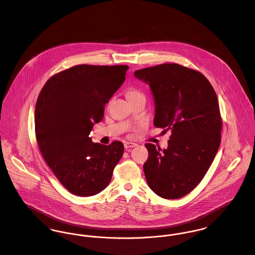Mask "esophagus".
I'll return each mask as SVG.
<instances>
[{
    "label": "esophagus",
    "mask_w": 255,
    "mask_h": 255,
    "mask_svg": "<svg viewBox=\"0 0 255 255\" xmlns=\"http://www.w3.org/2000/svg\"><path fill=\"white\" fill-rule=\"evenodd\" d=\"M124 145H125V148H126V149H128V148H132V147L136 146V143H134V142H128V141H126V142H124Z\"/></svg>",
    "instance_id": "34e87169"
}]
</instances>
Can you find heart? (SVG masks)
I'll return each instance as SVG.
<instances>
[{
    "label": "heart",
    "instance_id": "heart-1",
    "mask_svg": "<svg viewBox=\"0 0 255 255\" xmlns=\"http://www.w3.org/2000/svg\"><path fill=\"white\" fill-rule=\"evenodd\" d=\"M139 94H141L137 89H135V88H130V89H128V92H127V97H128V99L129 100V99H131V98H133V97H135V96H137V95H139Z\"/></svg>",
    "mask_w": 255,
    "mask_h": 255
}]
</instances>
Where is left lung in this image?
<instances>
[{
    "instance_id": "left-lung-1",
    "label": "left lung",
    "mask_w": 255,
    "mask_h": 255,
    "mask_svg": "<svg viewBox=\"0 0 255 255\" xmlns=\"http://www.w3.org/2000/svg\"><path fill=\"white\" fill-rule=\"evenodd\" d=\"M134 76L152 90L154 126L172 132L167 149L146 143V181L157 195L181 198L202 181L218 151L223 121L216 92L200 72L175 63L141 69Z\"/></svg>"
}]
</instances>
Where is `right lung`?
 Masks as SVG:
<instances>
[{"mask_svg": "<svg viewBox=\"0 0 255 255\" xmlns=\"http://www.w3.org/2000/svg\"><path fill=\"white\" fill-rule=\"evenodd\" d=\"M128 67L77 65L51 76L35 107L40 152L60 182L74 195L91 196L111 182L124 144L93 143L94 124L126 79Z\"/></svg>", "mask_w": 255, "mask_h": 255, "instance_id": "1", "label": "right lung"}]
</instances>
